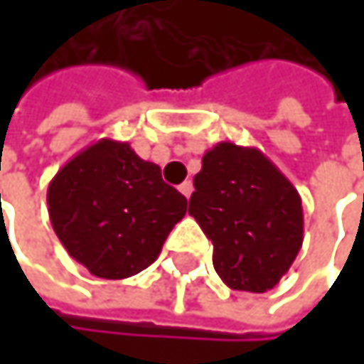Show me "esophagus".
I'll return each instance as SVG.
<instances>
[{"instance_id": "esophagus-1", "label": "esophagus", "mask_w": 364, "mask_h": 364, "mask_svg": "<svg viewBox=\"0 0 364 364\" xmlns=\"http://www.w3.org/2000/svg\"><path fill=\"white\" fill-rule=\"evenodd\" d=\"M179 191H181L185 198H189V196H191V191H193V183L191 181L181 183V185H179Z\"/></svg>"}]
</instances>
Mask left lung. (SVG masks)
Here are the masks:
<instances>
[{
	"label": "left lung",
	"instance_id": "obj_1",
	"mask_svg": "<svg viewBox=\"0 0 364 364\" xmlns=\"http://www.w3.org/2000/svg\"><path fill=\"white\" fill-rule=\"evenodd\" d=\"M189 215L213 240V265L236 291L265 293L289 272L304 242L301 198L255 147L223 141L202 158Z\"/></svg>",
	"mask_w": 364,
	"mask_h": 364
}]
</instances>
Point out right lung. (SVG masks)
<instances>
[{
  "instance_id": "right-lung-1",
  "label": "right lung",
  "mask_w": 364,
  "mask_h": 364,
  "mask_svg": "<svg viewBox=\"0 0 364 364\" xmlns=\"http://www.w3.org/2000/svg\"><path fill=\"white\" fill-rule=\"evenodd\" d=\"M48 213L77 263L99 278L122 280L158 259L187 200L128 143L101 139L54 175Z\"/></svg>"
}]
</instances>
